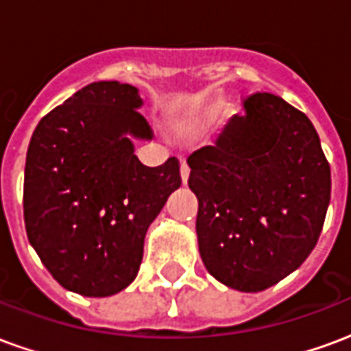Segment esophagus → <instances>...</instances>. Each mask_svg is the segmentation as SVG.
Segmentation results:
<instances>
[{"mask_svg":"<svg viewBox=\"0 0 351 351\" xmlns=\"http://www.w3.org/2000/svg\"><path fill=\"white\" fill-rule=\"evenodd\" d=\"M180 176H182L184 184L188 182V178H190V167H188V163H186V161L180 163Z\"/></svg>","mask_w":351,"mask_h":351,"instance_id":"obj_1","label":"esophagus"}]
</instances>
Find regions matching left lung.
<instances>
[{"label":"left lung","mask_w":351,"mask_h":351,"mask_svg":"<svg viewBox=\"0 0 351 351\" xmlns=\"http://www.w3.org/2000/svg\"><path fill=\"white\" fill-rule=\"evenodd\" d=\"M216 145L188 158L199 254L228 287L256 293L314 250L331 199V167L308 116L274 95L244 99Z\"/></svg>","instance_id":"8db88e82"}]
</instances>
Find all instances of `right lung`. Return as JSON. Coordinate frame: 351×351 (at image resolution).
Masks as SVG:
<instances>
[{
	"label": "right lung",
	"mask_w": 351,
	"mask_h": 351,
	"mask_svg": "<svg viewBox=\"0 0 351 351\" xmlns=\"http://www.w3.org/2000/svg\"><path fill=\"white\" fill-rule=\"evenodd\" d=\"M138 90L92 82L37 123L24 171L29 244L60 286L108 297L135 280L148 226L182 184L169 158L146 167L135 138H152Z\"/></svg>",
	"instance_id": "add662e5"
}]
</instances>
